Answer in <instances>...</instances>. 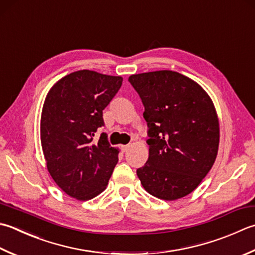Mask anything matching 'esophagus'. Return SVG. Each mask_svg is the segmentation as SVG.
<instances>
[{"instance_id":"1","label":"esophagus","mask_w":255,"mask_h":255,"mask_svg":"<svg viewBox=\"0 0 255 255\" xmlns=\"http://www.w3.org/2000/svg\"><path fill=\"white\" fill-rule=\"evenodd\" d=\"M129 147H130V146H129V144H125V146H121L122 151H123V152H126V151L128 150V149H129Z\"/></svg>"}]
</instances>
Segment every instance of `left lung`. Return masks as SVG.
Returning a JSON list of instances; mask_svg holds the SVG:
<instances>
[{
  "mask_svg": "<svg viewBox=\"0 0 255 255\" xmlns=\"http://www.w3.org/2000/svg\"><path fill=\"white\" fill-rule=\"evenodd\" d=\"M144 107L149 157L137 169L144 190L162 200L192 192L210 171L219 148V122L208 94L172 71L128 78Z\"/></svg>",
  "mask_w": 255,
  "mask_h": 255,
  "instance_id": "obj_1",
  "label": "left lung"
}]
</instances>
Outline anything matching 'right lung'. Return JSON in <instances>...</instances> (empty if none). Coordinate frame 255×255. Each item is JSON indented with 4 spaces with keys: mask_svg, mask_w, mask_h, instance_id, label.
Masks as SVG:
<instances>
[{
    "mask_svg": "<svg viewBox=\"0 0 255 255\" xmlns=\"http://www.w3.org/2000/svg\"><path fill=\"white\" fill-rule=\"evenodd\" d=\"M121 76L93 71L74 72L58 81L45 99L41 142L47 170L57 186L78 200L103 192L118 162V149L103 127V111L122 87Z\"/></svg>",
    "mask_w": 255,
    "mask_h": 255,
    "instance_id": "1",
    "label": "right lung"
}]
</instances>
